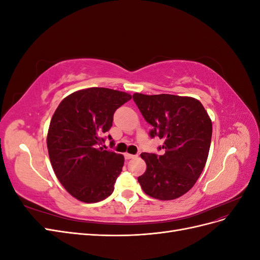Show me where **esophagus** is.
Returning <instances> with one entry per match:
<instances>
[{
    "label": "esophagus",
    "instance_id": "1",
    "mask_svg": "<svg viewBox=\"0 0 260 260\" xmlns=\"http://www.w3.org/2000/svg\"><path fill=\"white\" fill-rule=\"evenodd\" d=\"M137 155H132L129 153H124V158L125 159H132V158H136Z\"/></svg>",
    "mask_w": 260,
    "mask_h": 260
}]
</instances>
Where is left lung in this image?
<instances>
[{"label":"left lung","instance_id":"8db88e82","mask_svg":"<svg viewBox=\"0 0 260 260\" xmlns=\"http://www.w3.org/2000/svg\"><path fill=\"white\" fill-rule=\"evenodd\" d=\"M144 119L153 125L151 137L164 140V154L142 153L146 170L138 178L145 194L160 201L190 191L205 167L212 123L201 102L172 94H133Z\"/></svg>","mask_w":260,"mask_h":260}]
</instances>
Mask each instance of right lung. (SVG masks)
Masks as SVG:
<instances>
[{
  "instance_id": "right-lung-1",
  "label": "right lung",
  "mask_w": 260,
  "mask_h": 260,
  "mask_svg": "<svg viewBox=\"0 0 260 260\" xmlns=\"http://www.w3.org/2000/svg\"><path fill=\"white\" fill-rule=\"evenodd\" d=\"M131 98L113 89L88 88L69 94L55 111L46 137L50 160L61 185L78 201L98 203L113 193L124 157L100 145L115 111Z\"/></svg>"
}]
</instances>
